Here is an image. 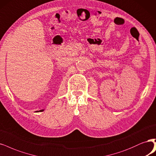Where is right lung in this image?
Segmentation results:
<instances>
[{"mask_svg":"<svg viewBox=\"0 0 156 156\" xmlns=\"http://www.w3.org/2000/svg\"><path fill=\"white\" fill-rule=\"evenodd\" d=\"M44 110H39V112H43ZM37 112H38V111H37Z\"/></svg>","mask_w":156,"mask_h":156,"instance_id":"obj_1","label":"right lung"}]
</instances>
